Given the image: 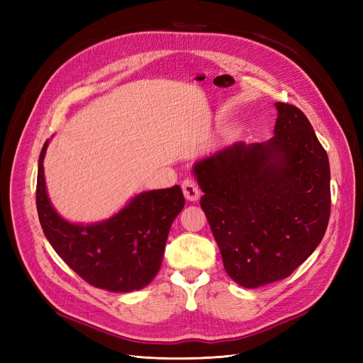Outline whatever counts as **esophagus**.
I'll return each mask as SVG.
<instances>
[{
  "instance_id": "esophagus-1",
  "label": "esophagus",
  "mask_w": 363,
  "mask_h": 363,
  "mask_svg": "<svg viewBox=\"0 0 363 363\" xmlns=\"http://www.w3.org/2000/svg\"><path fill=\"white\" fill-rule=\"evenodd\" d=\"M182 189L188 201H196L200 199V194H201L200 186L194 179H184L182 182Z\"/></svg>"
}]
</instances>
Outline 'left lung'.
<instances>
[{
	"instance_id": "1",
	"label": "left lung",
	"mask_w": 363,
	"mask_h": 363,
	"mask_svg": "<svg viewBox=\"0 0 363 363\" xmlns=\"http://www.w3.org/2000/svg\"><path fill=\"white\" fill-rule=\"evenodd\" d=\"M276 107L268 142H238L194 167L224 268L244 288L289 277L320 245L330 218L327 152L298 107Z\"/></svg>"
}]
</instances>
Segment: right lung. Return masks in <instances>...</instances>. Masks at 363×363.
<instances>
[{
	"label": "right lung",
	"instance_id": "obj_1",
	"mask_svg": "<svg viewBox=\"0 0 363 363\" xmlns=\"http://www.w3.org/2000/svg\"><path fill=\"white\" fill-rule=\"evenodd\" d=\"M39 156L36 207L43 233L67 265L95 288L131 292L145 288L160 269L171 224L184 206L180 186L142 192L100 224L79 225L54 211Z\"/></svg>",
	"mask_w": 363,
	"mask_h": 363
}]
</instances>
